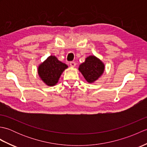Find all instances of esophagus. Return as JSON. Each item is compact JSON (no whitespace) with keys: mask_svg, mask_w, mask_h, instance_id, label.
Wrapping results in <instances>:
<instances>
[{"mask_svg":"<svg viewBox=\"0 0 147 147\" xmlns=\"http://www.w3.org/2000/svg\"><path fill=\"white\" fill-rule=\"evenodd\" d=\"M69 64H70V66L74 67L76 65V62H74V61H71V62H69Z\"/></svg>","mask_w":147,"mask_h":147,"instance_id":"1","label":"esophagus"}]
</instances>
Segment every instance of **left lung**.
<instances>
[{
	"label": "left lung",
	"mask_w": 147,
	"mask_h": 147,
	"mask_svg": "<svg viewBox=\"0 0 147 147\" xmlns=\"http://www.w3.org/2000/svg\"><path fill=\"white\" fill-rule=\"evenodd\" d=\"M79 70L88 83H93L100 76L104 71V65L95 56H89L80 65Z\"/></svg>",
	"instance_id": "8db88e82"
}]
</instances>
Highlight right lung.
<instances>
[{"instance_id": "add662e5", "label": "right lung", "mask_w": 147, "mask_h": 147, "mask_svg": "<svg viewBox=\"0 0 147 147\" xmlns=\"http://www.w3.org/2000/svg\"><path fill=\"white\" fill-rule=\"evenodd\" d=\"M67 65L59 61L55 56H50L38 67V74L48 86H54L58 82L61 74Z\"/></svg>"}]
</instances>
